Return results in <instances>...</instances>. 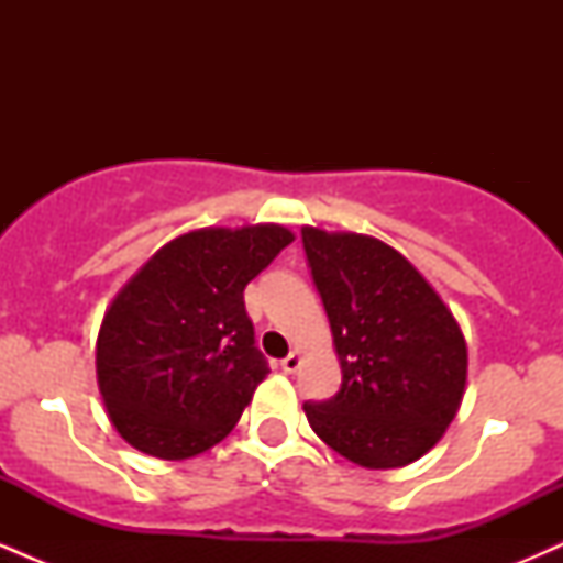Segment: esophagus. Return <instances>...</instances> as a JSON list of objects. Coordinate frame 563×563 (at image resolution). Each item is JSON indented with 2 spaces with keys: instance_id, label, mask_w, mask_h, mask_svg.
<instances>
[{
  "instance_id": "obj_1",
  "label": "esophagus",
  "mask_w": 563,
  "mask_h": 563,
  "mask_svg": "<svg viewBox=\"0 0 563 563\" xmlns=\"http://www.w3.org/2000/svg\"><path fill=\"white\" fill-rule=\"evenodd\" d=\"M301 360H303L301 352H290L288 357L280 363V367H283V371H286V373H296V371H299V367H301Z\"/></svg>"
}]
</instances>
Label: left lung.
Returning <instances> with one entry per match:
<instances>
[{"mask_svg": "<svg viewBox=\"0 0 563 563\" xmlns=\"http://www.w3.org/2000/svg\"><path fill=\"white\" fill-rule=\"evenodd\" d=\"M301 238L341 365L339 394L303 402L307 421L357 466H410L461 410L466 335L434 286L389 243L309 224Z\"/></svg>", "mask_w": 563, "mask_h": 563, "instance_id": "1", "label": "left lung"}]
</instances>
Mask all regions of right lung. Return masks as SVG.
Wrapping results in <instances>:
<instances>
[{"label":"right lung","instance_id":"obj_1","mask_svg":"<svg viewBox=\"0 0 563 563\" xmlns=\"http://www.w3.org/2000/svg\"><path fill=\"white\" fill-rule=\"evenodd\" d=\"M294 238L283 224L192 230L129 277L95 346L100 397L124 442L185 461L235 429L269 373L243 290Z\"/></svg>","mask_w":563,"mask_h":563}]
</instances>
